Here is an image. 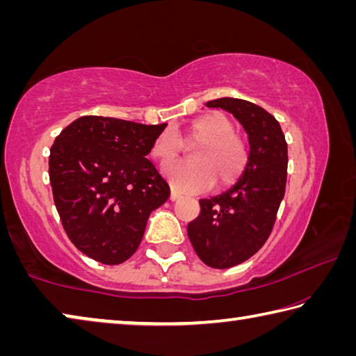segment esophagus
<instances>
[{"instance_id":"1","label":"esophagus","mask_w":356,"mask_h":356,"mask_svg":"<svg viewBox=\"0 0 356 356\" xmlns=\"http://www.w3.org/2000/svg\"><path fill=\"white\" fill-rule=\"evenodd\" d=\"M180 195H182V193H180V191L176 188V186H171V201L179 200Z\"/></svg>"}]
</instances>
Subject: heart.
I'll return each mask as SVG.
<instances>
[{"mask_svg": "<svg viewBox=\"0 0 356 356\" xmlns=\"http://www.w3.org/2000/svg\"><path fill=\"white\" fill-rule=\"evenodd\" d=\"M197 143L193 162L165 168L166 177L185 191H204L215 184L226 188L237 182L248 166L250 152L236 125L226 114L213 111L197 118L185 130L161 131L150 147V156L161 166L181 153V143Z\"/></svg>", "mask_w": 356, "mask_h": 356, "instance_id": "1", "label": "heart"}]
</instances>
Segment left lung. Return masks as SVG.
Masks as SVG:
<instances>
[{"label":"left lung","mask_w":356,"mask_h":356,"mask_svg":"<svg viewBox=\"0 0 356 356\" xmlns=\"http://www.w3.org/2000/svg\"><path fill=\"white\" fill-rule=\"evenodd\" d=\"M236 116L250 140V160L231 190L200 200L201 212L186 232L201 261L229 268L256 254L267 242L284 197L287 143L272 114L248 100L222 97L206 104Z\"/></svg>","instance_id":"8db88e82"}]
</instances>
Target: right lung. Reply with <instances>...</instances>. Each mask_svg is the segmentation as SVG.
I'll return each instance as SVG.
<instances>
[{"instance_id":"1","label":"right lung","mask_w":356,"mask_h":356,"mask_svg":"<svg viewBox=\"0 0 356 356\" xmlns=\"http://www.w3.org/2000/svg\"><path fill=\"white\" fill-rule=\"evenodd\" d=\"M165 127L83 116L56 136L48 159L53 200L83 254L106 265L135 254L150 212L171 195L146 159Z\"/></svg>"}]
</instances>
